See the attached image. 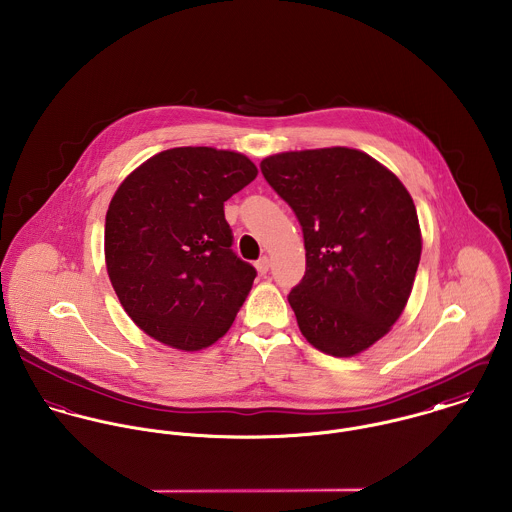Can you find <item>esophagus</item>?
<instances>
[{
	"mask_svg": "<svg viewBox=\"0 0 512 512\" xmlns=\"http://www.w3.org/2000/svg\"><path fill=\"white\" fill-rule=\"evenodd\" d=\"M256 270H258L260 274H266V272L270 270V258H268V256H262V258L256 262Z\"/></svg>",
	"mask_w": 512,
	"mask_h": 512,
	"instance_id": "34e87169",
	"label": "esophagus"
}]
</instances>
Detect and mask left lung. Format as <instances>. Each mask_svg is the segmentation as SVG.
Here are the masks:
<instances>
[{
    "mask_svg": "<svg viewBox=\"0 0 512 512\" xmlns=\"http://www.w3.org/2000/svg\"><path fill=\"white\" fill-rule=\"evenodd\" d=\"M260 169L303 230L305 276L288 295L299 331L333 357L365 351L414 286L422 234L410 193L351 147L276 153Z\"/></svg>",
    "mask_w": 512,
    "mask_h": 512,
    "instance_id": "obj_1",
    "label": "left lung"
}]
</instances>
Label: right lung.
<instances>
[{
	"label": "right lung",
	"mask_w": 512,
	"mask_h": 512,
	"mask_svg": "<svg viewBox=\"0 0 512 512\" xmlns=\"http://www.w3.org/2000/svg\"><path fill=\"white\" fill-rule=\"evenodd\" d=\"M256 175L242 153L173 147L114 193L104 226L108 276L126 313L155 341L199 351L230 329L256 270L230 248L224 201Z\"/></svg>",
	"instance_id": "1"
}]
</instances>
